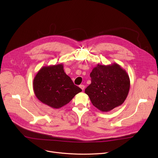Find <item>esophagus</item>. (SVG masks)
<instances>
[{
    "label": "esophagus",
    "instance_id": "34e87169",
    "mask_svg": "<svg viewBox=\"0 0 158 158\" xmlns=\"http://www.w3.org/2000/svg\"><path fill=\"white\" fill-rule=\"evenodd\" d=\"M79 87L81 88V89L82 90H83V89H85V86L83 85H81L79 86Z\"/></svg>",
    "mask_w": 158,
    "mask_h": 158
}]
</instances>
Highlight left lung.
Returning a JSON list of instances; mask_svg holds the SVG:
<instances>
[{
  "instance_id": "8db88e82",
  "label": "left lung",
  "mask_w": 158,
  "mask_h": 158,
  "mask_svg": "<svg viewBox=\"0 0 158 158\" xmlns=\"http://www.w3.org/2000/svg\"><path fill=\"white\" fill-rule=\"evenodd\" d=\"M91 84L85 89L92 104L101 111H110L126 99L130 88L127 72L117 63L98 64L90 73Z\"/></svg>"
}]
</instances>
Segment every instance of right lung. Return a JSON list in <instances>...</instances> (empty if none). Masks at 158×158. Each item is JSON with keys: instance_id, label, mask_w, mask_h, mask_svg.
<instances>
[{"instance_id": "obj_1", "label": "right lung", "mask_w": 158, "mask_h": 158, "mask_svg": "<svg viewBox=\"0 0 158 158\" xmlns=\"http://www.w3.org/2000/svg\"><path fill=\"white\" fill-rule=\"evenodd\" d=\"M33 90L40 101L54 109L67 104L82 91L65 73L63 64L43 66L33 80Z\"/></svg>"}]
</instances>
